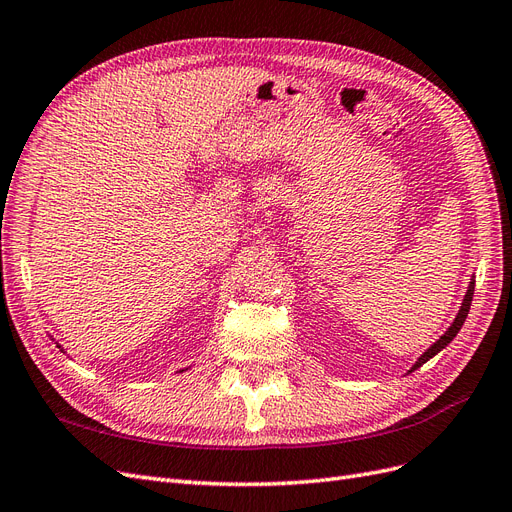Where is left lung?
<instances>
[{
	"mask_svg": "<svg viewBox=\"0 0 512 512\" xmlns=\"http://www.w3.org/2000/svg\"><path fill=\"white\" fill-rule=\"evenodd\" d=\"M472 295H474V276L470 278V285H468V291H466V295H464V302H461V306H459V310H457V315H455V319H453V323L449 325V329L447 332H444L432 346L430 349H427L415 364H412V368L408 370V372H415L417 368H421L425 361H430L434 355H438L444 346H447L457 334H459V329H461V325H464V321H466V317H468V312H470V304H472Z\"/></svg>",
	"mask_w": 512,
	"mask_h": 512,
	"instance_id": "obj_1",
	"label": "left lung"
}]
</instances>
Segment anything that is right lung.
Segmentation results:
<instances>
[{
    "label": "right lung",
    "mask_w": 512,
    "mask_h": 512,
    "mask_svg": "<svg viewBox=\"0 0 512 512\" xmlns=\"http://www.w3.org/2000/svg\"><path fill=\"white\" fill-rule=\"evenodd\" d=\"M57 346H59V349H61V344H57ZM61 351H63V349H61ZM185 370H189V368H185ZM185 370H180V372H185Z\"/></svg>",
    "instance_id": "1"
}]
</instances>
